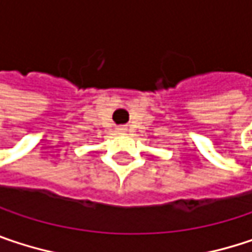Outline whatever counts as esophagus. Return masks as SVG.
I'll return each mask as SVG.
<instances>
[{
	"mask_svg": "<svg viewBox=\"0 0 252 252\" xmlns=\"http://www.w3.org/2000/svg\"><path fill=\"white\" fill-rule=\"evenodd\" d=\"M126 128H118V132H120V134H126Z\"/></svg>",
	"mask_w": 252,
	"mask_h": 252,
	"instance_id": "1",
	"label": "esophagus"
}]
</instances>
